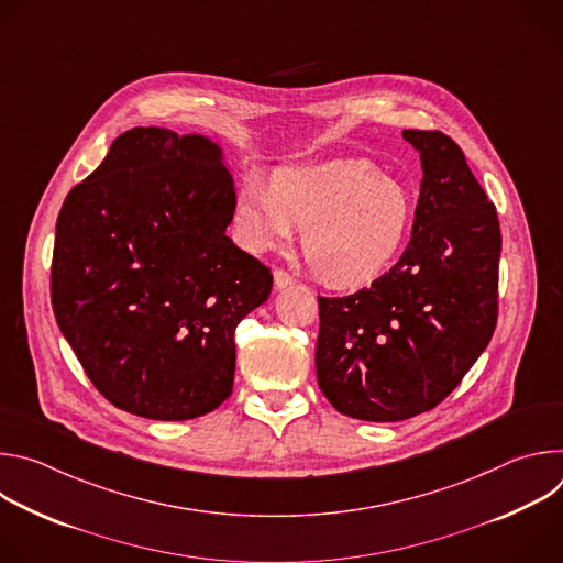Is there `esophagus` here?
<instances>
[{
  "label": "esophagus",
  "instance_id": "34e87169",
  "mask_svg": "<svg viewBox=\"0 0 563 563\" xmlns=\"http://www.w3.org/2000/svg\"><path fill=\"white\" fill-rule=\"evenodd\" d=\"M274 285H276V289H285V287L294 285V278L285 269H274Z\"/></svg>",
  "mask_w": 563,
  "mask_h": 563
}]
</instances>
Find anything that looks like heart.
Wrapping results in <instances>:
<instances>
[{
  "mask_svg": "<svg viewBox=\"0 0 563 563\" xmlns=\"http://www.w3.org/2000/svg\"><path fill=\"white\" fill-rule=\"evenodd\" d=\"M412 220V191L365 159L280 167L269 189L250 183L235 198V229L247 250H280L294 229H305L309 267L334 287L378 278L404 250Z\"/></svg>",
  "mask_w": 563,
  "mask_h": 563,
  "instance_id": "1",
  "label": "heart"
}]
</instances>
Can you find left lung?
Returning <instances> with one entry per match:
<instances>
[{"mask_svg": "<svg viewBox=\"0 0 563 563\" xmlns=\"http://www.w3.org/2000/svg\"><path fill=\"white\" fill-rule=\"evenodd\" d=\"M404 137L423 167L404 256L372 287L318 296V385L341 415L378 423L437 408L488 347L499 311L495 205L452 137Z\"/></svg>", "mask_w": 563, "mask_h": 563, "instance_id": "8db88e82", "label": "left lung"}]
</instances>
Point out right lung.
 Returning <instances> with one entry per match:
<instances>
[{"mask_svg": "<svg viewBox=\"0 0 563 563\" xmlns=\"http://www.w3.org/2000/svg\"><path fill=\"white\" fill-rule=\"evenodd\" d=\"M235 191L205 135L137 126L57 216L55 320L111 404L153 421L216 410L233 389L240 320L272 272L233 245Z\"/></svg>", "mask_w": 563, "mask_h": 563, "instance_id": "obj_1", "label": "right lung"}]
</instances>
